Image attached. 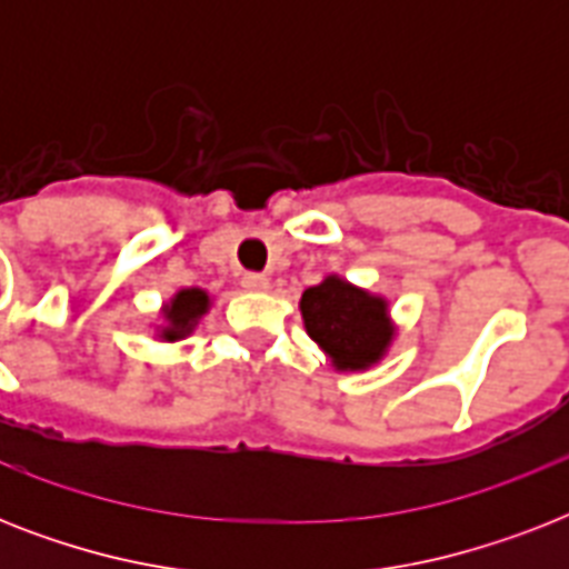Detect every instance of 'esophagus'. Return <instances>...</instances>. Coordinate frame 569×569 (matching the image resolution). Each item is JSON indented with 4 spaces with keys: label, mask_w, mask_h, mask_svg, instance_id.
I'll return each mask as SVG.
<instances>
[{
    "label": "esophagus",
    "mask_w": 569,
    "mask_h": 569,
    "mask_svg": "<svg viewBox=\"0 0 569 569\" xmlns=\"http://www.w3.org/2000/svg\"><path fill=\"white\" fill-rule=\"evenodd\" d=\"M241 286L250 289V292H262V289H268V277L257 274V271H248V274H241Z\"/></svg>",
    "instance_id": "1"
}]
</instances>
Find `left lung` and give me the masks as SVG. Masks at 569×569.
I'll return each instance as SVG.
<instances>
[{
	"label": "left lung",
	"instance_id": "8db88e82",
	"mask_svg": "<svg viewBox=\"0 0 569 569\" xmlns=\"http://www.w3.org/2000/svg\"><path fill=\"white\" fill-rule=\"evenodd\" d=\"M303 328L337 369H369L392 342L387 301L357 289L342 277H325L301 295Z\"/></svg>",
	"mask_w": 569,
	"mask_h": 569
}]
</instances>
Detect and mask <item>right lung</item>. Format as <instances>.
I'll list each match as a JSON object with an SVG mask.
<instances>
[{"label":"right lung","instance_id":"right-lung-1","mask_svg":"<svg viewBox=\"0 0 569 569\" xmlns=\"http://www.w3.org/2000/svg\"><path fill=\"white\" fill-rule=\"evenodd\" d=\"M206 310H209V295L203 289H182V292H177L173 301L162 310L164 321H168L162 328V339L177 342V339L189 337Z\"/></svg>","mask_w":569,"mask_h":569}]
</instances>
